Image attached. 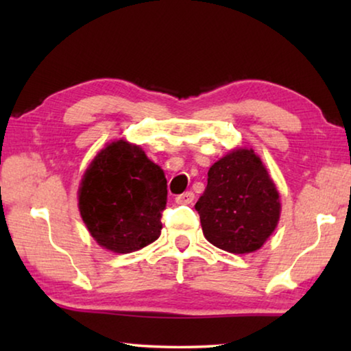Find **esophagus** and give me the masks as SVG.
<instances>
[{
  "instance_id": "esophagus-1",
  "label": "esophagus",
  "mask_w": 351,
  "mask_h": 351,
  "mask_svg": "<svg viewBox=\"0 0 351 351\" xmlns=\"http://www.w3.org/2000/svg\"><path fill=\"white\" fill-rule=\"evenodd\" d=\"M195 199V193L193 192H184L182 195H178L175 201L178 204H192Z\"/></svg>"
}]
</instances>
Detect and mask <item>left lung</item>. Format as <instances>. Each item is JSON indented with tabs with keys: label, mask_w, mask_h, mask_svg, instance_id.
I'll return each instance as SVG.
<instances>
[{
	"label": "left lung",
	"mask_w": 351,
	"mask_h": 351,
	"mask_svg": "<svg viewBox=\"0 0 351 351\" xmlns=\"http://www.w3.org/2000/svg\"><path fill=\"white\" fill-rule=\"evenodd\" d=\"M195 209L207 241L223 251L249 254L277 228L280 197L252 148H237L212 165Z\"/></svg>",
	"instance_id": "obj_1"
}]
</instances>
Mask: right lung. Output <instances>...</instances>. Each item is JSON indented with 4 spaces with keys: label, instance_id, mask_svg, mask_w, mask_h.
<instances>
[{
    "label": "right lung",
    "instance_id": "add662e5",
    "mask_svg": "<svg viewBox=\"0 0 351 351\" xmlns=\"http://www.w3.org/2000/svg\"><path fill=\"white\" fill-rule=\"evenodd\" d=\"M165 204L162 169L123 139L96 154L79 189L83 223L100 246L116 254L139 251L158 240Z\"/></svg>",
    "mask_w": 351,
    "mask_h": 351
}]
</instances>
